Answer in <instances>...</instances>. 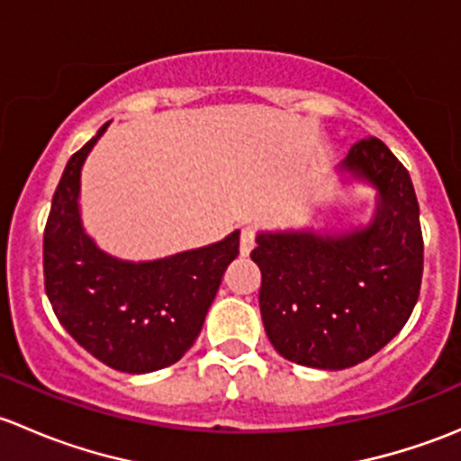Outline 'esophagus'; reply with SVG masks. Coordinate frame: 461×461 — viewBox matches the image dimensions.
<instances>
[{"label": "esophagus", "mask_w": 461, "mask_h": 461, "mask_svg": "<svg viewBox=\"0 0 461 461\" xmlns=\"http://www.w3.org/2000/svg\"><path fill=\"white\" fill-rule=\"evenodd\" d=\"M254 245H257V227L245 225L243 231H240V254L248 257L254 249Z\"/></svg>", "instance_id": "34e87169"}]
</instances>
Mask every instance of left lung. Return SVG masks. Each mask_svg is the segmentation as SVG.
<instances>
[{
  "mask_svg": "<svg viewBox=\"0 0 461 461\" xmlns=\"http://www.w3.org/2000/svg\"><path fill=\"white\" fill-rule=\"evenodd\" d=\"M376 192L368 225L339 231H260V317L287 361L343 370L370 359L406 325L424 272L420 204L406 167L379 138L339 165Z\"/></svg>",
  "mask_w": 461,
  "mask_h": 461,
  "instance_id": "1",
  "label": "left lung"
}]
</instances>
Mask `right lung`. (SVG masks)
Returning a JSON list of instances; mask_svg holds the SVG:
<instances>
[{
	"mask_svg": "<svg viewBox=\"0 0 461 461\" xmlns=\"http://www.w3.org/2000/svg\"><path fill=\"white\" fill-rule=\"evenodd\" d=\"M109 122L67 162L44 230V285L55 317L109 368L144 375L176 364L207 317L240 231L156 260L111 257L85 231L80 176Z\"/></svg>",
	"mask_w": 461,
	"mask_h": 461,
	"instance_id": "add662e5",
	"label": "right lung"
}]
</instances>
